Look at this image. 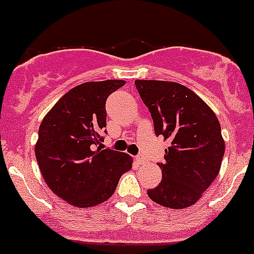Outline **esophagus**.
Masks as SVG:
<instances>
[{"label": "esophagus", "instance_id": "obj_1", "mask_svg": "<svg viewBox=\"0 0 254 254\" xmlns=\"http://www.w3.org/2000/svg\"><path fill=\"white\" fill-rule=\"evenodd\" d=\"M136 161L138 162L139 165H145V164H147V161H146V159H145V157H143L142 155L137 156V157H136Z\"/></svg>", "mask_w": 254, "mask_h": 254}]
</instances>
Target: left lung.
<instances>
[{
    "mask_svg": "<svg viewBox=\"0 0 254 254\" xmlns=\"http://www.w3.org/2000/svg\"><path fill=\"white\" fill-rule=\"evenodd\" d=\"M155 133L171 141L160 162L162 180L147 195L171 209L194 205L219 174L224 139L210 107L189 88L162 80L134 81Z\"/></svg>",
    "mask_w": 254,
    "mask_h": 254,
    "instance_id": "obj_1",
    "label": "left lung"
}]
</instances>
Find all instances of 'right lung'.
<instances>
[{
    "label": "right lung",
    "mask_w": 254,
    "mask_h": 254,
    "mask_svg": "<svg viewBox=\"0 0 254 254\" xmlns=\"http://www.w3.org/2000/svg\"><path fill=\"white\" fill-rule=\"evenodd\" d=\"M125 80L87 81L65 93L44 117L35 146L37 164L51 191L79 208L113 195L132 169L127 153L106 148V101Z\"/></svg>",
    "instance_id": "1"
}]
</instances>
